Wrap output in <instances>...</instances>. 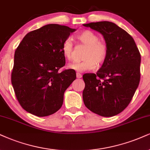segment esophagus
I'll return each instance as SVG.
<instances>
[{
	"mask_svg": "<svg viewBox=\"0 0 150 150\" xmlns=\"http://www.w3.org/2000/svg\"><path fill=\"white\" fill-rule=\"evenodd\" d=\"M76 77L78 79H81V77H82V74H80V73H79V72H77V73H76Z\"/></svg>",
	"mask_w": 150,
	"mask_h": 150,
	"instance_id": "esophagus-1",
	"label": "esophagus"
}]
</instances>
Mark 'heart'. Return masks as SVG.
I'll use <instances>...</instances> for the list:
<instances>
[{
	"mask_svg": "<svg viewBox=\"0 0 150 150\" xmlns=\"http://www.w3.org/2000/svg\"><path fill=\"white\" fill-rule=\"evenodd\" d=\"M77 40L88 49L83 55L84 60L69 64L70 69L76 71H89L103 64L108 56V46L105 42L99 40V36L90 30H84L76 35ZM62 54L67 60H72L74 56V45L71 40L66 39L62 44Z\"/></svg>",
	"mask_w": 150,
	"mask_h": 150,
	"instance_id": "b5f03b06",
	"label": "heart"
}]
</instances>
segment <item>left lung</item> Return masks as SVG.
Wrapping results in <instances>:
<instances>
[{
    "label": "left lung",
    "mask_w": 150,
    "mask_h": 150,
    "mask_svg": "<svg viewBox=\"0 0 150 150\" xmlns=\"http://www.w3.org/2000/svg\"><path fill=\"white\" fill-rule=\"evenodd\" d=\"M99 32L108 46V56L97 74L83 76L85 106L103 117L123 111L132 101L140 79V53L134 39L115 23L83 24Z\"/></svg>",
    "instance_id": "8db88e82"
}]
</instances>
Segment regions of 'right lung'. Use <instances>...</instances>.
Here are the masks:
<instances>
[{"mask_svg": "<svg viewBox=\"0 0 150 150\" xmlns=\"http://www.w3.org/2000/svg\"><path fill=\"white\" fill-rule=\"evenodd\" d=\"M75 30L48 24L25 35L16 48L11 81L18 103L27 112L45 117L62 106L64 91L76 74L74 69L58 71L65 65L61 47Z\"/></svg>", "mask_w": 150, "mask_h": 150, "instance_id": "obj_1", "label": "right lung"}]
</instances>
